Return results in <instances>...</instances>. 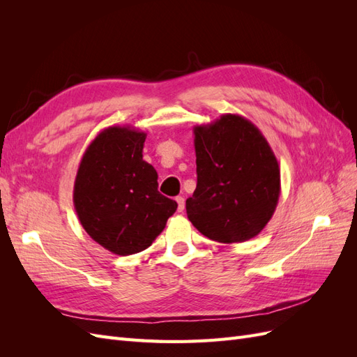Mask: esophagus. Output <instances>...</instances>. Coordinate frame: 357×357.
Returning a JSON list of instances; mask_svg holds the SVG:
<instances>
[{
  "instance_id": "obj_1",
  "label": "esophagus",
  "mask_w": 357,
  "mask_h": 357,
  "mask_svg": "<svg viewBox=\"0 0 357 357\" xmlns=\"http://www.w3.org/2000/svg\"><path fill=\"white\" fill-rule=\"evenodd\" d=\"M176 201H177V211L183 213V210H185V198L177 197Z\"/></svg>"
}]
</instances>
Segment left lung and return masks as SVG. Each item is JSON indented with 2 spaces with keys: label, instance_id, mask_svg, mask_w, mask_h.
<instances>
[{
  "label": "left lung",
  "instance_id": "left-lung-1",
  "mask_svg": "<svg viewBox=\"0 0 357 357\" xmlns=\"http://www.w3.org/2000/svg\"><path fill=\"white\" fill-rule=\"evenodd\" d=\"M198 183L188 218L207 238L232 244L253 238L280 198V167L262 132L245 117L223 114L193 128Z\"/></svg>",
  "mask_w": 357,
  "mask_h": 357
}]
</instances>
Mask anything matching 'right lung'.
Masks as SVG:
<instances>
[{
	"label": "right lung",
	"instance_id": "add662e5",
	"mask_svg": "<svg viewBox=\"0 0 357 357\" xmlns=\"http://www.w3.org/2000/svg\"><path fill=\"white\" fill-rule=\"evenodd\" d=\"M147 134L109 126L80 160L73 201L84 231L107 250L143 252L164 231L177 202L158 190V172L143 160Z\"/></svg>",
	"mask_w": 357,
	"mask_h": 357
}]
</instances>
